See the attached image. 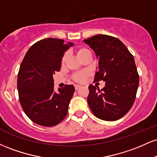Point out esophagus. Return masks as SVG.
<instances>
[{
    "label": "esophagus",
    "instance_id": "34e87169",
    "mask_svg": "<svg viewBox=\"0 0 157 157\" xmlns=\"http://www.w3.org/2000/svg\"><path fill=\"white\" fill-rule=\"evenodd\" d=\"M75 90H78V89H80L81 86H79V85H75Z\"/></svg>",
    "mask_w": 157,
    "mask_h": 157
}]
</instances>
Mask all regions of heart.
Instances as JSON below:
<instances>
[{"instance_id":"heart-1","label":"heart","mask_w":157,"mask_h":157,"mask_svg":"<svg viewBox=\"0 0 157 157\" xmlns=\"http://www.w3.org/2000/svg\"><path fill=\"white\" fill-rule=\"evenodd\" d=\"M76 55L79 59L80 60H82L86 57H89V56H91V52L89 51L88 48L85 47H80L78 48L76 50ZM66 60H67V55H65L62 58V64L66 63ZM89 76V72L86 71H80V72L76 73L75 75H74L73 76V80L76 81L77 82H83L86 79L88 78V77Z\"/></svg>"}]
</instances>
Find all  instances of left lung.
<instances>
[{
  "label": "left lung",
  "mask_w": 157,
  "mask_h": 157,
  "mask_svg": "<svg viewBox=\"0 0 157 157\" xmlns=\"http://www.w3.org/2000/svg\"><path fill=\"white\" fill-rule=\"evenodd\" d=\"M83 42L92 48L98 60L94 81L105 82L101 90L89 86L88 104L97 118L117 120L128 112L136 99L139 75L134 57L120 40L111 36L96 35Z\"/></svg>",
  "instance_id": "left-lung-1"
}]
</instances>
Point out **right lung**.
<instances>
[{
  "label": "right lung",
  "mask_w": 157,
  "mask_h": 157,
  "mask_svg": "<svg viewBox=\"0 0 157 157\" xmlns=\"http://www.w3.org/2000/svg\"><path fill=\"white\" fill-rule=\"evenodd\" d=\"M73 43L46 38L29 48L20 66L17 91L22 109L32 122L52 127L66 117L75 87L66 85L54 90L53 75L59 71L64 53Z\"/></svg>",
  "instance_id": "right-lung-1"
}]
</instances>
